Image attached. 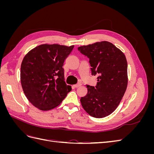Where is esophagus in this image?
Masks as SVG:
<instances>
[{"mask_svg":"<svg viewBox=\"0 0 154 154\" xmlns=\"http://www.w3.org/2000/svg\"><path fill=\"white\" fill-rule=\"evenodd\" d=\"M81 85H82V83H78L77 84L74 85V87H75V88H78V87H80Z\"/></svg>","mask_w":154,"mask_h":154,"instance_id":"obj_1","label":"esophagus"}]
</instances>
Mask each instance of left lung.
<instances>
[{
  "mask_svg": "<svg viewBox=\"0 0 154 154\" xmlns=\"http://www.w3.org/2000/svg\"><path fill=\"white\" fill-rule=\"evenodd\" d=\"M78 49L89 58L92 75H98L95 87L87 85L88 92L81 97L82 105L92 117H106L116 109L127 89V59L122 51L107 41Z\"/></svg>",
  "mask_w": 154,
  "mask_h": 154,
  "instance_id": "1",
  "label": "left lung"
}]
</instances>
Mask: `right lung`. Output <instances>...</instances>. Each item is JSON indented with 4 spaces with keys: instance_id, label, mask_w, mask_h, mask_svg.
<instances>
[{
    "instance_id": "right-lung-1",
    "label": "right lung",
    "mask_w": 154,
    "mask_h": 154,
    "mask_svg": "<svg viewBox=\"0 0 154 154\" xmlns=\"http://www.w3.org/2000/svg\"><path fill=\"white\" fill-rule=\"evenodd\" d=\"M74 45L42 44L31 50L23 59L20 81L31 103L42 110L59 105L71 91L64 81L63 62Z\"/></svg>"
}]
</instances>
